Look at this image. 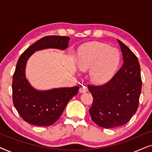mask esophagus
Segmentation results:
<instances>
[{
    "instance_id": "esophagus-1",
    "label": "esophagus",
    "mask_w": 152,
    "mask_h": 152,
    "mask_svg": "<svg viewBox=\"0 0 152 152\" xmlns=\"http://www.w3.org/2000/svg\"><path fill=\"white\" fill-rule=\"evenodd\" d=\"M87 91V88L85 86H84V85H82V86L80 87V92L81 93H86Z\"/></svg>"
}]
</instances>
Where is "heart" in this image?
Segmentation results:
<instances>
[{
    "label": "heart",
    "instance_id": "1",
    "mask_svg": "<svg viewBox=\"0 0 152 152\" xmlns=\"http://www.w3.org/2000/svg\"><path fill=\"white\" fill-rule=\"evenodd\" d=\"M120 60L119 51L100 42L83 45L78 50L77 65L82 71L90 69V77L97 84L107 82L115 73Z\"/></svg>",
    "mask_w": 152,
    "mask_h": 152
}]
</instances>
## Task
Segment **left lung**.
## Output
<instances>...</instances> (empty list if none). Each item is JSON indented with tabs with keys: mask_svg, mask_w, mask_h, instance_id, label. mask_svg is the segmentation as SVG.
<instances>
[{
	"mask_svg": "<svg viewBox=\"0 0 152 152\" xmlns=\"http://www.w3.org/2000/svg\"><path fill=\"white\" fill-rule=\"evenodd\" d=\"M124 63L109 82L99 86L88 85L93 95L89 109L91 119L104 128L124 125L136 113L142 89L140 67L135 54L118 40Z\"/></svg>",
	"mask_w": 152,
	"mask_h": 152,
	"instance_id": "1",
	"label": "left lung"
}]
</instances>
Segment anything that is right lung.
I'll return each instance as SVG.
<instances>
[{
    "mask_svg": "<svg viewBox=\"0 0 152 152\" xmlns=\"http://www.w3.org/2000/svg\"><path fill=\"white\" fill-rule=\"evenodd\" d=\"M69 40V37L65 36L44 37L28 48L18 60L12 80V99L18 114L28 123L52 125L61 115L70 99L77 94L79 86L37 91L25 77L27 61L35 51L45 48L65 50Z\"/></svg>",
    "mask_w": 152,
    "mask_h": 152,
    "instance_id": "1",
    "label": "right lung"
}]
</instances>
